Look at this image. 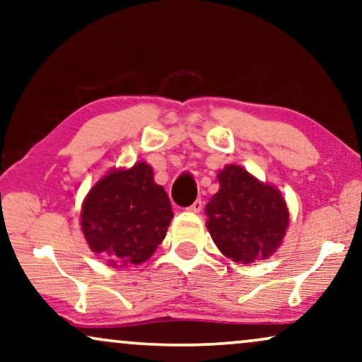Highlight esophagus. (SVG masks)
Returning <instances> with one entry per match:
<instances>
[{"label": "esophagus", "mask_w": 362, "mask_h": 362, "mask_svg": "<svg viewBox=\"0 0 362 362\" xmlns=\"http://www.w3.org/2000/svg\"><path fill=\"white\" fill-rule=\"evenodd\" d=\"M187 211H191V213H201V211H203V201L196 199L194 203H192L189 208H187Z\"/></svg>", "instance_id": "esophagus-1"}]
</instances>
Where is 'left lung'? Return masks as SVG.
I'll use <instances>...</instances> for the list:
<instances>
[{"label": "left lung", "mask_w": 362, "mask_h": 362, "mask_svg": "<svg viewBox=\"0 0 362 362\" xmlns=\"http://www.w3.org/2000/svg\"><path fill=\"white\" fill-rule=\"evenodd\" d=\"M218 181L219 191L206 206V226L218 250L243 264L267 259L281 246L289 224L281 192L238 164L219 171Z\"/></svg>", "instance_id": "8db88e82"}]
</instances>
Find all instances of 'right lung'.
Returning a JSON list of instances; mask_svg holds the SVG:
<instances>
[{
	"mask_svg": "<svg viewBox=\"0 0 362 362\" xmlns=\"http://www.w3.org/2000/svg\"><path fill=\"white\" fill-rule=\"evenodd\" d=\"M171 219L170 198L154 182L153 168L144 161L103 176L81 208V229L89 250L112 267L149 259Z\"/></svg>",
	"mask_w": 362,
	"mask_h": 362,
	"instance_id": "1",
	"label": "right lung"
}]
</instances>
